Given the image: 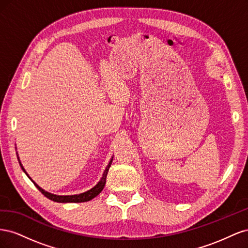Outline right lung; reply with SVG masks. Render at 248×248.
I'll return each instance as SVG.
<instances>
[{
    "instance_id": "right-lung-1",
    "label": "right lung",
    "mask_w": 248,
    "mask_h": 248,
    "mask_svg": "<svg viewBox=\"0 0 248 248\" xmlns=\"http://www.w3.org/2000/svg\"><path fill=\"white\" fill-rule=\"evenodd\" d=\"M111 161H112V159L108 163V166L107 167L106 170H104L103 175H102V178H101L100 181L98 182V184H97L96 186H94L92 189H90V190H88V191H86L84 193L76 194V196H56V194H51L49 192L44 191L34 181H33V183L35 184V186L37 187V188L39 189V191L43 194V196H46L47 199L54 201V202H88V201H91L92 199H94L95 197L98 196V194L102 191L103 187H104V185H106V182H107L108 171V169H109L110 164H111ZM20 166H21V164H20ZM21 169L24 170V168H22V167H21ZM24 171L26 172L25 170H24ZM26 174H27V172H26Z\"/></svg>"
}]
</instances>
